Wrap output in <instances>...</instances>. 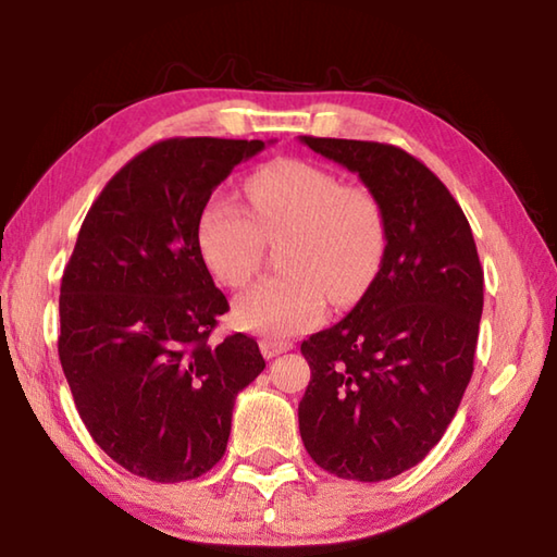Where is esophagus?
Segmentation results:
<instances>
[{
	"label": "esophagus",
	"instance_id": "esophagus-1",
	"mask_svg": "<svg viewBox=\"0 0 557 557\" xmlns=\"http://www.w3.org/2000/svg\"><path fill=\"white\" fill-rule=\"evenodd\" d=\"M289 348H292V344L289 342H280V338H262V342H260V351H262V356H265V358H275L280 354L289 351Z\"/></svg>",
	"mask_w": 557,
	"mask_h": 557
}]
</instances>
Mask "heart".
Wrapping results in <instances>:
<instances>
[{
    "label": "heart",
    "instance_id": "obj_1",
    "mask_svg": "<svg viewBox=\"0 0 557 557\" xmlns=\"http://www.w3.org/2000/svg\"><path fill=\"white\" fill-rule=\"evenodd\" d=\"M250 213L213 196L196 221V245L225 287H243L256 275L265 240H280L285 275L262 280L235 299L243 329L292 336L322 324L329 297L354 305L375 277L385 250V213L375 194L344 186L324 166L275 159L245 182Z\"/></svg>",
    "mask_w": 557,
    "mask_h": 557
}]
</instances>
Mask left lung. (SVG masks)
I'll list each match as a JSON object with an SVG mask.
<instances>
[{
  "instance_id": "1",
  "label": "left lung",
  "mask_w": 557,
  "mask_h": 557,
  "mask_svg": "<svg viewBox=\"0 0 557 557\" xmlns=\"http://www.w3.org/2000/svg\"><path fill=\"white\" fill-rule=\"evenodd\" d=\"M356 172L385 213L381 270L342 322L301 342L312 381L299 435L338 479L383 482L428 457L465 395L484 307V270L465 211L400 147L301 137Z\"/></svg>"
}]
</instances>
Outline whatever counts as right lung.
Here are the masks:
<instances>
[{
	"label": "right lung",
	"mask_w": 557,
	"mask_h": 557,
	"mask_svg": "<svg viewBox=\"0 0 557 557\" xmlns=\"http://www.w3.org/2000/svg\"><path fill=\"white\" fill-rule=\"evenodd\" d=\"M262 139L172 137L92 201L61 280L59 358L90 437L149 482H188L223 457L235 395L265 369L256 338L213 342L228 299L196 245L213 188Z\"/></svg>",
	"instance_id": "1"
}]
</instances>
